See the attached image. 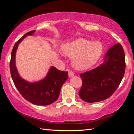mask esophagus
Wrapping results in <instances>:
<instances>
[{
  "mask_svg": "<svg viewBox=\"0 0 134 134\" xmlns=\"http://www.w3.org/2000/svg\"><path fill=\"white\" fill-rule=\"evenodd\" d=\"M74 76V73L72 71H69V77H73Z\"/></svg>",
  "mask_w": 134,
  "mask_h": 134,
  "instance_id": "1",
  "label": "esophagus"
}]
</instances>
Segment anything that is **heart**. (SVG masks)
Listing matches in <instances>:
<instances>
[{
    "label": "heart",
    "mask_w": 134,
    "mask_h": 134,
    "mask_svg": "<svg viewBox=\"0 0 134 134\" xmlns=\"http://www.w3.org/2000/svg\"><path fill=\"white\" fill-rule=\"evenodd\" d=\"M103 46L100 42H92L79 38L62 46L64 55L71 58V63L79 71L87 70L96 64L102 55Z\"/></svg>",
    "instance_id": "1"
}]
</instances>
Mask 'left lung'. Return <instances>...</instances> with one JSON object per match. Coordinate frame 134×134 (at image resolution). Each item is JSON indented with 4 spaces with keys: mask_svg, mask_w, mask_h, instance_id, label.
<instances>
[{
    "mask_svg": "<svg viewBox=\"0 0 134 134\" xmlns=\"http://www.w3.org/2000/svg\"><path fill=\"white\" fill-rule=\"evenodd\" d=\"M125 70V53L118 43L105 54L102 64L91 71L80 74L82 87L80 98L86 102L93 103L109 97L118 87Z\"/></svg>",
    "mask_w": 134,
    "mask_h": 134,
    "instance_id": "obj_1",
    "label": "left lung"
}]
</instances>
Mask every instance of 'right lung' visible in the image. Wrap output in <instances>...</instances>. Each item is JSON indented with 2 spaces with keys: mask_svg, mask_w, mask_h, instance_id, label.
Returning <instances> with one entry per match:
<instances>
[{
  "mask_svg": "<svg viewBox=\"0 0 134 134\" xmlns=\"http://www.w3.org/2000/svg\"><path fill=\"white\" fill-rule=\"evenodd\" d=\"M35 30L25 34L15 43L12 51L10 62L11 77L13 83L26 100L36 105L46 106L50 105L57 100L62 86L69 77L68 71H63L51 66L47 76L42 80L30 82L20 76L16 66V53L19 45L27 36H32Z\"/></svg>",
  "mask_w": 134,
  "mask_h": 134,
  "instance_id": "obj_1",
  "label": "right lung"
}]
</instances>
